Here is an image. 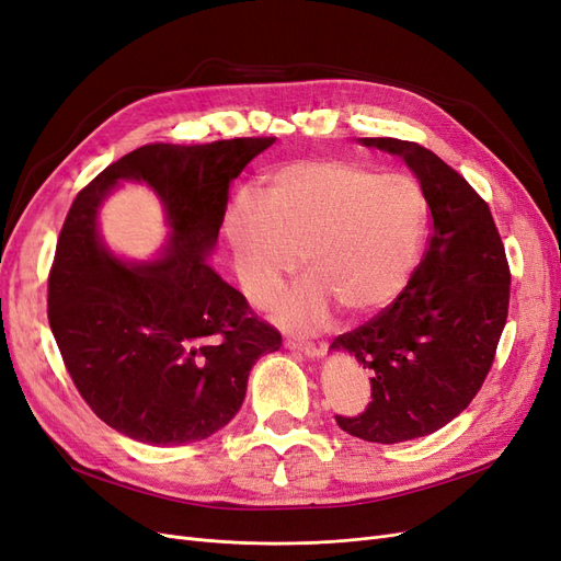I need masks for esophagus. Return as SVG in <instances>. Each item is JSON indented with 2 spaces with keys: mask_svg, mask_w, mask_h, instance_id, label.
Here are the masks:
<instances>
[{
  "mask_svg": "<svg viewBox=\"0 0 561 561\" xmlns=\"http://www.w3.org/2000/svg\"><path fill=\"white\" fill-rule=\"evenodd\" d=\"M285 346L290 351L309 355V358H318V355H322V346H318L313 342H307V339H301V336H287Z\"/></svg>",
  "mask_w": 561,
  "mask_h": 561,
  "instance_id": "1",
  "label": "esophagus"
}]
</instances>
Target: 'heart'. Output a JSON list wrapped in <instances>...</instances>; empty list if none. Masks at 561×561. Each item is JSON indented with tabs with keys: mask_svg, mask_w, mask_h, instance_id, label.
I'll return each mask as SVG.
<instances>
[{
	"mask_svg": "<svg viewBox=\"0 0 561 561\" xmlns=\"http://www.w3.org/2000/svg\"><path fill=\"white\" fill-rule=\"evenodd\" d=\"M421 184L400 173L342 159L293 161L257 196L227 215V239L245 293L264 301L299 266L307 276L274 299L290 328H316L336 304L348 313L377 311L410 278L426 233Z\"/></svg>",
	"mask_w": 561,
	"mask_h": 561,
	"instance_id": "1",
	"label": "heart"
}]
</instances>
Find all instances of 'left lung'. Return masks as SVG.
Returning <instances> with one entry per match:
<instances>
[{"label":"left lung","mask_w":561,"mask_h":561,"mask_svg":"<svg viewBox=\"0 0 561 561\" xmlns=\"http://www.w3.org/2000/svg\"><path fill=\"white\" fill-rule=\"evenodd\" d=\"M412 168L433 227L404 290L375 318L339 334L332 348L371 375V402L339 428L396 445L431 435L461 414L482 388L511 304V266L486 201L431 149L396 138H360Z\"/></svg>","instance_id":"1"}]
</instances>
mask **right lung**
<instances>
[{
  "instance_id": "right-lung-1",
  "label": "right lung",
  "mask_w": 561,
  "mask_h": 561,
  "mask_svg": "<svg viewBox=\"0 0 561 561\" xmlns=\"http://www.w3.org/2000/svg\"><path fill=\"white\" fill-rule=\"evenodd\" d=\"M276 138L145 145L77 194L48 274V325L79 396L138 443L206 439L241 410L260 355L280 332L206 264L229 182ZM118 179H145L172 239L154 265L118 263L96 236V208Z\"/></svg>"
}]
</instances>
